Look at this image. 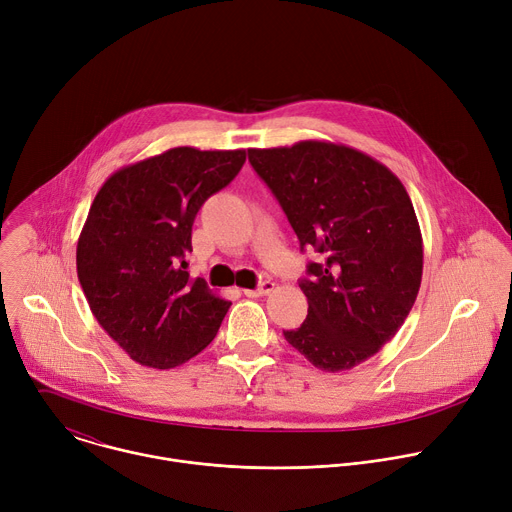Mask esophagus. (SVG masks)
I'll list each match as a JSON object with an SVG mask.
<instances>
[{
	"mask_svg": "<svg viewBox=\"0 0 512 512\" xmlns=\"http://www.w3.org/2000/svg\"><path fill=\"white\" fill-rule=\"evenodd\" d=\"M273 289H275V283L271 279H265V281H261V285L257 289H245V296L247 298H261V296H269Z\"/></svg>",
	"mask_w": 512,
	"mask_h": 512,
	"instance_id": "obj_1",
	"label": "esophagus"
}]
</instances>
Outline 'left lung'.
Here are the masks:
<instances>
[{"label": "left lung", "instance_id": "8db88e82", "mask_svg": "<svg viewBox=\"0 0 512 512\" xmlns=\"http://www.w3.org/2000/svg\"><path fill=\"white\" fill-rule=\"evenodd\" d=\"M249 162L300 247L320 253L300 281L308 318L283 336L320 371H348L377 354L415 304L423 241L411 198L387 166L340 143L251 148Z\"/></svg>", "mask_w": 512, "mask_h": 512}]
</instances>
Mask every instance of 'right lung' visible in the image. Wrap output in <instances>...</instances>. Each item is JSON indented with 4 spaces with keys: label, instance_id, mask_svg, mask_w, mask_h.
Wrapping results in <instances>:
<instances>
[{
    "label": "right lung",
    "instance_id": "1",
    "mask_svg": "<svg viewBox=\"0 0 512 512\" xmlns=\"http://www.w3.org/2000/svg\"><path fill=\"white\" fill-rule=\"evenodd\" d=\"M245 150L172 148L111 174L77 245V273L101 328L139 364L174 369L204 350L229 300L192 279L200 206L243 168Z\"/></svg>",
    "mask_w": 512,
    "mask_h": 512
}]
</instances>
